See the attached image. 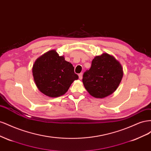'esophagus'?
Wrapping results in <instances>:
<instances>
[{"label":"esophagus","mask_w":151,"mask_h":151,"mask_svg":"<svg viewBox=\"0 0 151 151\" xmlns=\"http://www.w3.org/2000/svg\"><path fill=\"white\" fill-rule=\"evenodd\" d=\"M79 79H82V78H83V73H80L79 74Z\"/></svg>","instance_id":"34e87169"}]
</instances>
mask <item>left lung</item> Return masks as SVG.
<instances>
[{"label": "left lung", "mask_w": 151, "mask_h": 151, "mask_svg": "<svg viewBox=\"0 0 151 151\" xmlns=\"http://www.w3.org/2000/svg\"><path fill=\"white\" fill-rule=\"evenodd\" d=\"M123 68L115 58L106 53L93 59L83 74L84 88L92 96L103 98L115 92L123 77Z\"/></svg>", "instance_id": "1"}]
</instances>
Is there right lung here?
<instances>
[{"label": "right lung", "instance_id": "right-lung-1", "mask_svg": "<svg viewBox=\"0 0 151 151\" xmlns=\"http://www.w3.org/2000/svg\"><path fill=\"white\" fill-rule=\"evenodd\" d=\"M33 76L40 92L52 98L64 94L73 82L79 79L74 73V67L55 50L36 59L33 66Z\"/></svg>", "mask_w": 151, "mask_h": 151}]
</instances>
